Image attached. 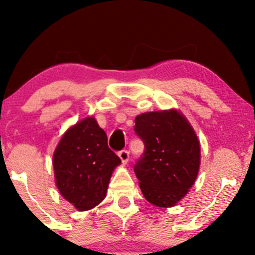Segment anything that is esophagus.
Returning a JSON list of instances; mask_svg holds the SVG:
<instances>
[{
	"label": "esophagus",
	"mask_w": 255,
	"mask_h": 255,
	"mask_svg": "<svg viewBox=\"0 0 255 255\" xmlns=\"http://www.w3.org/2000/svg\"><path fill=\"white\" fill-rule=\"evenodd\" d=\"M118 156H120L122 162L123 163H127L128 161V152L125 151V149H123V151H121L120 153H118Z\"/></svg>",
	"instance_id": "obj_1"
}]
</instances>
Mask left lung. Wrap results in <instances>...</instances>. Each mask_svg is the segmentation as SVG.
<instances>
[{"label": "left lung", "mask_w": 255, "mask_h": 255, "mask_svg": "<svg viewBox=\"0 0 255 255\" xmlns=\"http://www.w3.org/2000/svg\"><path fill=\"white\" fill-rule=\"evenodd\" d=\"M145 154L134 166L139 187L149 203L172 208L194 186L201 166V144L180 110L148 111L134 120Z\"/></svg>", "instance_id": "obj_1"}]
</instances>
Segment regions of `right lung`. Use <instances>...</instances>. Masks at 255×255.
<instances>
[{
  "instance_id": "1",
  "label": "right lung",
  "mask_w": 255,
  "mask_h": 255,
  "mask_svg": "<svg viewBox=\"0 0 255 255\" xmlns=\"http://www.w3.org/2000/svg\"><path fill=\"white\" fill-rule=\"evenodd\" d=\"M121 159L108 147V138L95 117L69 127L53 153L55 186L76 210L87 211L106 198Z\"/></svg>"
}]
</instances>
